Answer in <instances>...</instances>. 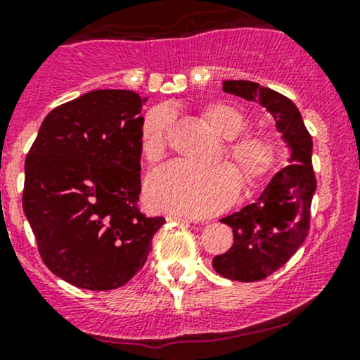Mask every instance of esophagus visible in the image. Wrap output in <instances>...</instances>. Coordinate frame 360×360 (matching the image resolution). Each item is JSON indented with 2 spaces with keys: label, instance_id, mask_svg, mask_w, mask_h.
<instances>
[{
  "label": "esophagus",
  "instance_id": "esophagus-1",
  "mask_svg": "<svg viewBox=\"0 0 360 360\" xmlns=\"http://www.w3.org/2000/svg\"><path fill=\"white\" fill-rule=\"evenodd\" d=\"M168 221H179V223H194L195 219L188 218V216H181V214H168L166 216Z\"/></svg>",
  "mask_w": 360,
  "mask_h": 360
}]
</instances>
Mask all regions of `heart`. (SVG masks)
Masks as SVG:
<instances>
[{"instance_id":"1","label":"heart","mask_w":360,"mask_h":360,"mask_svg":"<svg viewBox=\"0 0 360 360\" xmlns=\"http://www.w3.org/2000/svg\"><path fill=\"white\" fill-rule=\"evenodd\" d=\"M204 120L221 139H237L247 127L238 108L214 103L204 110ZM172 125V111L153 108L141 129V150L146 160L158 161L165 154L166 135ZM228 156L240 169L247 185L256 184L271 169L274 148L262 137H243L226 148ZM240 191V179L233 166L223 163L199 168L185 163H168L154 169L146 180V200L154 211L184 216H211L226 210Z\"/></svg>"}]
</instances>
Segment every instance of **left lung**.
<instances>
[{
    "instance_id": "obj_1",
    "label": "left lung",
    "mask_w": 360,
    "mask_h": 360,
    "mask_svg": "<svg viewBox=\"0 0 360 360\" xmlns=\"http://www.w3.org/2000/svg\"><path fill=\"white\" fill-rule=\"evenodd\" d=\"M223 91L264 108L288 149V166L268 181L261 195L221 219L233 230L235 243L212 259V268L228 280L257 281L281 268L309 233L316 192L312 139L299 108L280 92L249 80H225Z\"/></svg>"
}]
</instances>
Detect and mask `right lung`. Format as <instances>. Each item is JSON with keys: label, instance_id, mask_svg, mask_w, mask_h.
I'll use <instances>...</instances> for the list:
<instances>
[{"label": "right lung", "instance_id": "1", "mask_svg": "<svg viewBox=\"0 0 360 360\" xmlns=\"http://www.w3.org/2000/svg\"><path fill=\"white\" fill-rule=\"evenodd\" d=\"M141 98L99 89L55 108L25 160L22 204L44 264L84 290H113L144 266L163 218L139 211Z\"/></svg>", "mask_w": 360, "mask_h": 360}]
</instances>
